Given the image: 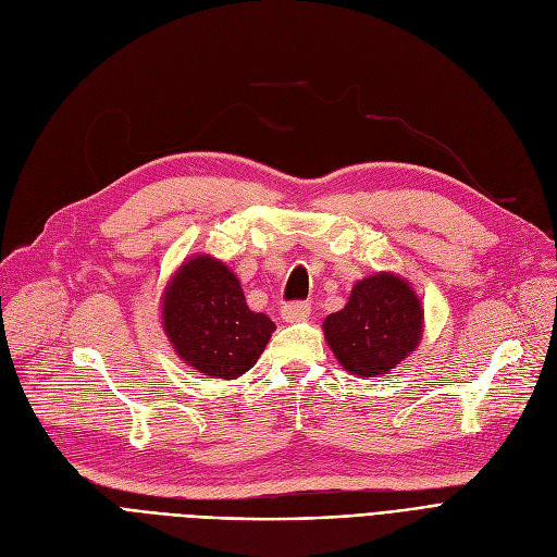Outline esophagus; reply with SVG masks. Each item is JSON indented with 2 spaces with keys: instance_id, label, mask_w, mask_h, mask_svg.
I'll use <instances>...</instances> for the list:
<instances>
[{
  "instance_id": "obj_1",
  "label": "esophagus",
  "mask_w": 557,
  "mask_h": 557,
  "mask_svg": "<svg viewBox=\"0 0 557 557\" xmlns=\"http://www.w3.org/2000/svg\"><path fill=\"white\" fill-rule=\"evenodd\" d=\"M312 314V305L307 300H292V302H284L282 305V319L284 321H302Z\"/></svg>"
}]
</instances>
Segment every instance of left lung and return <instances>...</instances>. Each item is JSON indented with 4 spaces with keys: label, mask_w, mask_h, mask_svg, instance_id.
I'll return each mask as SVG.
<instances>
[{
    "label": "left lung",
    "mask_w": 557,
    "mask_h": 557,
    "mask_svg": "<svg viewBox=\"0 0 557 557\" xmlns=\"http://www.w3.org/2000/svg\"><path fill=\"white\" fill-rule=\"evenodd\" d=\"M323 333L346 372L387 374L418 346L422 307L404 280L381 273L354 286L344 310L323 321Z\"/></svg>",
    "instance_id": "8db88e82"
}]
</instances>
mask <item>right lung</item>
Segmentation results:
<instances>
[{
	"instance_id": "obj_1",
	"label": "right lung",
	"mask_w": 557,
	"mask_h": 557,
	"mask_svg": "<svg viewBox=\"0 0 557 557\" xmlns=\"http://www.w3.org/2000/svg\"><path fill=\"white\" fill-rule=\"evenodd\" d=\"M162 325L185 362L226 381L255 367L275 331L271 319L247 307L230 268L211 257L181 265L164 294Z\"/></svg>"
}]
</instances>
